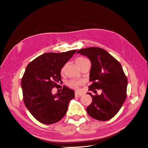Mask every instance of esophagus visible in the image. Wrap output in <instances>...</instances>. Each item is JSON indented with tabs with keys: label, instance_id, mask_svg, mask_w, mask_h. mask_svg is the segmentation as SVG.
Wrapping results in <instances>:
<instances>
[{
	"label": "esophagus",
	"instance_id": "34e87169",
	"mask_svg": "<svg viewBox=\"0 0 148 148\" xmlns=\"http://www.w3.org/2000/svg\"><path fill=\"white\" fill-rule=\"evenodd\" d=\"M75 97H80V96H82V93L77 92H75Z\"/></svg>",
	"mask_w": 148,
	"mask_h": 148
}]
</instances>
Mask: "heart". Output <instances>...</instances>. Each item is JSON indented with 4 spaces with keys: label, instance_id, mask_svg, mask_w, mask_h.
Listing matches in <instances>:
<instances>
[{
    "label": "heart",
    "instance_id": "b5f03b06",
    "mask_svg": "<svg viewBox=\"0 0 148 148\" xmlns=\"http://www.w3.org/2000/svg\"><path fill=\"white\" fill-rule=\"evenodd\" d=\"M88 59H86V58L84 57H78V59L76 60V63H77V65L79 64L82 63L83 62H84L87 60ZM64 70H65V66H62V68L60 70V73L62 74L64 72ZM82 82L81 81H78V80H75V79H71L69 80V81L67 82V85L70 88H72L73 89H76V90H78L79 89L80 86H82Z\"/></svg>",
    "mask_w": 148,
    "mask_h": 148
}]
</instances>
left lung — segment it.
<instances>
[{
	"label": "left lung",
	"mask_w": 148,
	"mask_h": 148,
	"mask_svg": "<svg viewBox=\"0 0 148 148\" xmlns=\"http://www.w3.org/2000/svg\"><path fill=\"white\" fill-rule=\"evenodd\" d=\"M91 62L89 91L101 89V95H92L88 114L97 120L107 121L118 113L127 97L128 79L120 62L104 49L91 47L77 51Z\"/></svg>",
	"instance_id": "left-lung-1"
}]
</instances>
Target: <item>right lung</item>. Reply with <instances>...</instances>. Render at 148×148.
I'll list each match as a JSON object with an SVG mask.
<instances>
[{"label": "right lung", "mask_w": 148, "mask_h": 148, "mask_svg": "<svg viewBox=\"0 0 148 148\" xmlns=\"http://www.w3.org/2000/svg\"><path fill=\"white\" fill-rule=\"evenodd\" d=\"M77 52L45 53L36 58L26 66L21 79L23 101L26 108L39 122L50 125L63 118L75 92L65 86L62 88L60 70ZM53 87L62 89L53 95Z\"/></svg>", "instance_id": "obj_1"}]
</instances>
